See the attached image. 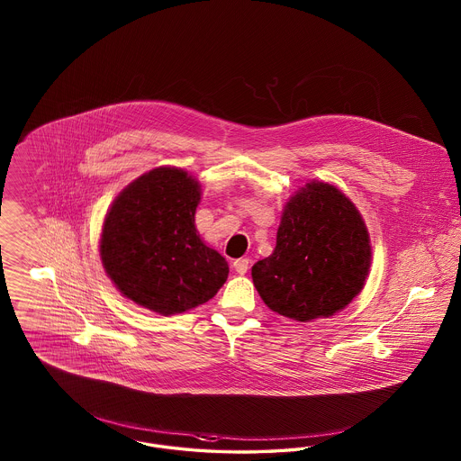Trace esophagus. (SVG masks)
<instances>
[{
	"mask_svg": "<svg viewBox=\"0 0 461 461\" xmlns=\"http://www.w3.org/2000/svg\"><path fill=\"white\" fill-rule=\"evenodd\" d=\"M249 264H250V261H249L247 258H241V259L233 261V267H235V271H237L239 275H245L247 269H249Z\"/></svg>",
	"mask_w": 461,
	"mask_h": 461,
	"instance_id": "1",
	"label": "esophagus"
}]
</instances>
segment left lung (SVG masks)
I'll return each instance as SVG.
<instances>
[{"label": "left lung", "instance_id": "1", "mask_svg": "<svg viewBox=\"0 0 461 461\" xmlns=\"http://www.w3.org/2000/svg\"><path fill=\"white\" fill-rule=\"evenodd\" d=\"M366 226L349 198L312 181L286 203L269 258L252 266L266 306L309 321L331 316L361 292L370 269Z\"/></svg>", "mask_w": 461, "mask_h": 461}]
</instances>
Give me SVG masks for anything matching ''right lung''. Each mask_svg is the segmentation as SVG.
I'll return each instance as SVG.
<instances>
[{
    "mask_svg": "<svg viewBox=\"0 0 461 461\" xmlns=\"http://www.w3.org/2000/svg\"><path fill=\"white\" fill-rule=\"evenodd\" d=\"M200 188L192 176L157 167L113 200L100 254L112 282L132 303L169 316L212 299L228 263L200 240Z\"/></svg>",
    "mask_w": 461,
    "mask_h": 461,
    "instance_id": "obj_1",
    "label": "right lung"
}]
</instances>
